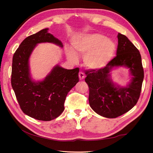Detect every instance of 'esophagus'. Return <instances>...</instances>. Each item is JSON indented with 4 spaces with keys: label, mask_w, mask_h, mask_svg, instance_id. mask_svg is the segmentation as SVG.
Masks as SVG:
<instances>
[{
    "label": "esophagus",
    "mask_w": 153,
    "mask_h": 153,
    "mask_svg": "<svg viewBox=\"0 0 153 153\" xmlns=\"http://www.w3.org/2000/svg\"><path fill=\"white\" fill-rule=\"evenodd\" d=\"M78 76H79L80 80L84 79L85 77V75H84V73H83V72H80L79 74H78Z\"/></svg>",
    "instance_id": "34e87169"
}]
</instances>
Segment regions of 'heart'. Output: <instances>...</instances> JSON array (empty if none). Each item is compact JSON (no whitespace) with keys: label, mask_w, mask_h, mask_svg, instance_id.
Listing matches in <instances>:
<instances>
[{"label":"heart","mask_w":153,"mask_h":153,"mask_svg":"<svg viewBox=\"0 0 153 153\" xmlns=\"http://www.w3.org/2000/svg\"><path fill=\"white\" fill-rule=\"evenodd\" d=\"M72 48L78 54L84 55L85 66L91 69L103 68L112 59L116 51V45L105 36L94 33L85 34L73 39ZM68 59L72 62L77 61V56L73 50L66 52Z\"/></svg>","instance_id":"b5f03b06"}]
</instances>
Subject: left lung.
<instances>
[{
    "label": "left lung",
    "instance_id": "left-lung-1",
    "mask_svg": "<svg viewBox=\"0 0 153 153\" xmlns=\"http://www.w3.org/2000/svg\"><path fill=\"white\" fill-rule=\"evenodd\" d=\"M117 38L116 56L105 67L85 73L90 106L96 113L107 118L121 116L137 104L144 76L139 51L126 36L119 33ZM119 66L129 68L132 76L126 87L114 85L110 78L112 69Z\"/></svg>",
    "mask_w": 153,
    "mask_h": 153
}]
</instances>
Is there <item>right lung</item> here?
Masks as SVG:
<instances>
[{
  "label": "right lung",
  "mask_w": 153,
  "mask_h": 153,
  "mask_svg": "<svg viewBox=\"0 0 153 153\" xmlns=\"http://www.w3.org/2000/svg\"><path fill=\"white\" fill-rule=\"evenodd\" d=\"M45 29L26 38L13 55L11 85L23 112L39 121H49L64 110L66 96L79 81V68L67 69L55 66L42 81L34 82L30 75L29 60L37 44L62 42Z\"/></svg>",
  "instance_id": "obj_1"
}]
</instances>
